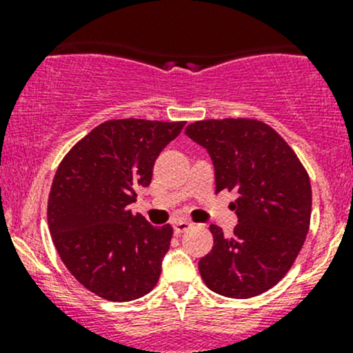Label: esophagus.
Returning a JSON list of instances; mask_svg holds the SVG:
<instances>
[{
	"mask_svg": "<svg viewBox=\"0 0 353 353\" xmlns=\"http://www.w3.org/2000/svg\"><path fill=\"white\" fill-rule=\"evenodd\" d=\"M191 225H193V223L188 222V220H177V222H174V232L183 234V232H186Z\"/></svg>",
	"mask_w": 353,
	"mask_h": 353,
	"instance_id": "34e87169",
	"label": "esophagus"
}]
</instances>
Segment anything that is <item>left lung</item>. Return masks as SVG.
I'll return each instance as SVG.
<instances>
[{"instance_id": "1", "label": "left lung", "mask_w": 353, "mask_h": 353, "mask_svg": "<svg viewBox=\"0 0 353 353\" xmlns=\"http://www.w3.org/2000/svg\"><path fill=\"white\" fill-rule=\"evenodd\" d=\"M186 134L212 157L215 193L237 194L232 236L210 225L213 248L198 263L203 282L225 297H256L287 275L304 245L312 206L307 170L263 121H194Z\"/></svg>"}]
</instances>
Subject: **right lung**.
Instances as JSON below:
<instances>
[{
    "label": "right lung",
    "mask_w": 353,
    "mask_h": 353,
    "mask_svg": "<svg viewBox=\"0 0 353 353\" xmlns=\"http://www.w3.org/2000/svg\"><path fill=\"white\" fill-rule=\"evenodd\" d=\"M184 124L109 119L59 163L49 191V232L61 261L92 294L128 302L159 282L172 227L150 225L130 205L152 183L157 157Z\"/></svg>",
    "instance_id": "right-lung-1"
}]
</instances>
